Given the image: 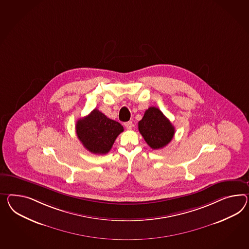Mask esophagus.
<instances>
[{
  "label": "esophagus",
  "instance_id": "34e87169",
  "mask_svg": "<svg viewBox=\"0 0 249 249\" xmlns=\"http://www.w3.org/2000/svg\"><path fill=\"white\" fill-rule=\"evenodd\" d=\"M124 126L127 128V129H132L133 126H134V124H133V123L131 121L126 122V123H124Z\"/></svg>",
  "mask_w": 249,
  "mask_h": 249
}]
</instances>
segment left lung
I'll return each mask as SVG.
<instances>
[{
	"instance_id": "obj_1",
	"label": "left lung",
	"mask_w": 249,
	"mask_h": 249,
	"mask_svg": "<svg viewBox=\"0 0 249 249\" xmlns=\"http://www.w3.org/2000/svg\"><path fill=\"white\" fill-rule=\"evenodd\" d=\"M138 129L147 144L153 150L166 146L175 133L172 123L155 107L147 109L143 117L138 123Z\"/></svg>"
}]
</instances>
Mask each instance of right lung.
I'll return each mask as SVG.
<instances>
[{"label": "right lung", "mask_w": 249, "mask_h": 249, "mask_svg": "<svg viewBox=\"0 0 249 249\" xmlns=\"http://www.w3.org/2000/svg\"><path fill=\"white\" fill-rule=\"evenodd\" d=\"M123 131L124 127L118 122L107 117L96 108L76 124L77 138L88 151L95 154L108 153Z\"/></svg>", "instance_id": "right-lung-1"}]
</instances>
